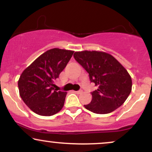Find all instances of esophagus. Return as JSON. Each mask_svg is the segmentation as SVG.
Instances as JSON below:
<instances>
[{"label":"esophagus","mask_w":152,"mask_h":152,"mask_svg":"<svg viewBox=\"0 0 152 152\" xmlns=\"http://www.w3.org/2000/svg\"><path fill=\"white\" fill-rule=\"evenodd\" d=\"M74 93L77 94H81L82 93V91L80 90V91H74Z\"/></svg>","instance_id":"1"}]
</instances>
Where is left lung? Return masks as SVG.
<instances>
[{
  "mask_svg": "<svg viewBox=\"0 0 152 152\" xmlns=\"http://www.w3.org/2000/svg\"><path fill=\"white\" fill-rule=\"evenodd\" d=\"M74 58L89 74L97 89L91 93L86 109L95 114H105L120 107L132 91V78L126 69L111 54L97 50H82Z\"/></svg>",
  "mask_w": 152,
  "mask_h": 152,
  "instance_id": "obj_1",
  "label": "left lung"
}]
</instances>
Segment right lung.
<instances>
[{
    "mask_svg": "<svg viewBox=\"0 0 152 152\" xmlns=\"http://www.w3.org/2000/svg\"><path fill=\"white\" fill-rule=\"evenodd\" d=\"M74 52L52 48L41 54L23 71L18 81L19 94L34 113L50 116L62 109L67 93L54 89V81Z\"/></svg>",
    "mask_w": 152,
    "mask_h": 152,
    "instance_id": "obj_1",
    "label": "right lung"
}]
</instances>
